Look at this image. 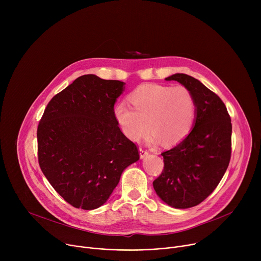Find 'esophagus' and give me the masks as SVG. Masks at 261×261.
<instances>
[{"label": "esophagus", "mask_w": 261, "mask_h": 261, "mask_svg": "<svg viewBox=\"0 0 261 261\" xmlns=\"http://www.w3.org/2000/svg\"><path fill=\"white\" fill-rule=\"evenodd\" d=\"M139 155H140V159H143L148 155V152L146 150H143V148H139Z\"/></svg>", "instance_id": "obj_1"}]
</instances>
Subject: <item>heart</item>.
<instances>
[{"instance_id": "b5f03b06", "label": "heart", "mask_w": 261, "mask_h": 261, "mask_svg": "<svg viewBox=\"0 0 261 261\" xmlns=\"http://www.w3.org/2000/svg\"><path fill=\"white\" fill-rule=\"evenodd\" d=\"M128 99L132 106L118 103L114 116L129 139L138 141L150 130L153 141L168 146L179 143L191 132L196 106L188 88L145 84L132 91Z\"/></svg>"}]
</instances>
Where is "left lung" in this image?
Wrapping results in <instances>:
<instances>
[{
  "label": "left lung",
  "instance_id": "8db88e82",
  "mask_svg": "<svg viewBox=\"0 0 261 261\" xmlns=\"http://www.w3.org/2000/svg\"><path fill=\"white\" fill-rule=\"evenodd\" d=\"M165 81L188 88L195 100L193 129L171 150L163 152L164 169L153 181L157 195L171 207L202 202L224 175L231 155V120L225 104L198 80L175 73Z\"/></svg>",
  "mask_w": 261,
  "mask_h": 261
}]
</instances>
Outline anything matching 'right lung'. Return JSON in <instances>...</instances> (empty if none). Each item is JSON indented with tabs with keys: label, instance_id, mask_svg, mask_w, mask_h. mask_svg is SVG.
<instances>
[{
	"label": "right lung",
	"instance_id": "obj_1",
	"mask_svg": "<svg viewBox=\"0 0 261 261\" xmlns=\"http://www.w3.org/2000/svg\"><path fill=\"white\" fill-rule=\"evenodd\" d=\"M125 83L83 75L47 104L37 130L40 168L72 206L95 210L139 160L137 146L114 116Z\"/></svg>",
	"mask_w": 261,
	"mask_h": 261
}]
</instances>
